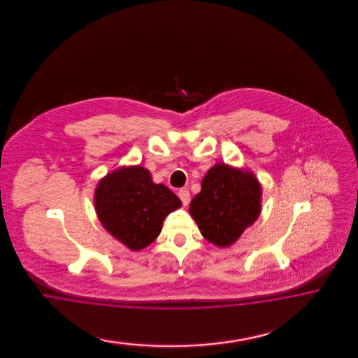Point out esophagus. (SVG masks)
I'll return each mask as SVG.
<instances>
[{"label":"esophagus","mask_w":358,"mask_h":358,"mask_svg":"<svg viewBox=\"0 0 358 358\" xmlns=\"http://www.w3.org/2000/svg\"><path fill=\"white\" fill-rule=\"evenodd\" d=\"M178 196H180V199H181V202L184 203V206L189 205V202H190V193H189V190L181 189V190L178 192Z\"/></svg>","instance_id":"obj_1"}]
</instances>
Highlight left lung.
I'll return each instance as SVG.
<instances>
[{"label": "left lung", "mask_w": 358, "mask_h": 358, "mask_svg": "<svg viewBox=\"0 0 358 358\" xmlns=\"http://www.w3.org/2000/svg\"><path fill=\"white\" fill-rule=\"evenodd\" d=\"M260 201L261 186L253 174L217 164L203 177L189 211L203 238L228 247L259 217Z\"/></svg>", "instance_id": "8db88e82"}]
</instances>
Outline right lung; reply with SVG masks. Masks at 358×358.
<instances>
[{"label":"right lung","instance_id":"right-lung-1","mask_svg":"<svg viewBox=\"0 0 358 358\" xmlns=\"http://www.w3.org/2000/svg\"><path fill=\"white\" fill-rule=\"evenodd\" d=\"M94 202L102 226L132 250L155 241L165 217L181 206L180 198L165 185L153 184L141 166L108 174L98 184Z\"/></svg>","mask_w":358,"mask_h":358}]
</instances>
